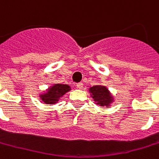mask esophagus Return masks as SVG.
Here are the masks:
<instances>
[{"label":"esophagus","mask_w":159,"mask_h":159,"mask_svg":"<svg viewBox=\"0 0 159 159\" xmlns=\"http://www.w3.org/2000/svg\"><path fill=\"white\" fill-rule=\"evenodd\" d=\"M83 87H84V84H83V83H78V84H76V88H77V89H83Z\"/></svg>","instance_id":"34e87169"}]
</instances>
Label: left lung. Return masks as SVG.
Segmentation results:
<instances>
[{
  "label": "left lung",
  "instance_id": "1",
  "mask_svg": "<svg viewBox=\"0 0 159 159\" xmlns=\"http://www.w3.org/2000/svg\"><path fill=\"white\" fill-rule=\"evenodd\" d=\"M91 97L97 102V105L99 106H109L112 101V97L105 86L95 85L90 88Z\"/></svg>",
  "mask_w": 159,
  "mask_h": 159
}]
</instances>
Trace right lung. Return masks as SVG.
<instances>
[{
    "label": "right lung",
    "mask_w": 159,
    "mask_h": 159,
    "mask_svg": "<svg viewBox=\"0 0 159 159\" xmlns=\"http://www.w3.org/2000/svg\"><path fill=\"white\" fill-rule=\"evenodd\" d=\"M69 90H70V87L69 85L57 84L50 87L47 93L40 95V98L44 103L48 104V105H53L59 101L60 98H61L65 93H67Z\"/></svg>",
    "instance_id": "add662e5"
}]
</instances>
